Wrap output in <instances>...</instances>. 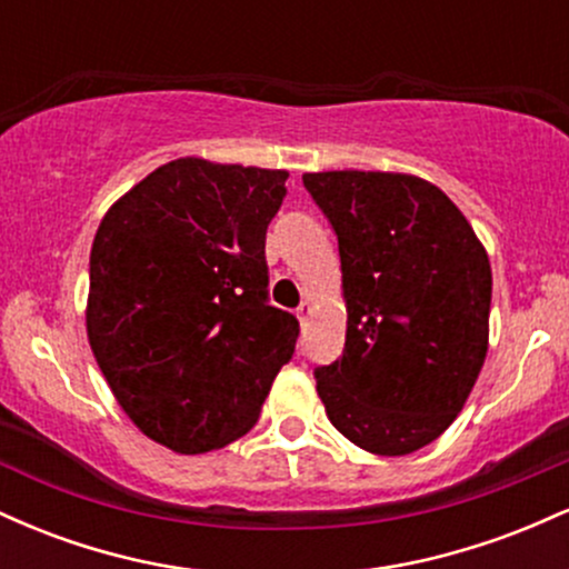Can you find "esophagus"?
Returning <instances> with one entry per match:
<instances>
[{
	"label": "esophagus",
	"mask_w": 569,
	"mask_h": 569,
	"mask_svg": "<svg viewBox=\"0 0 569 569\" xmlns=\"http://www.w3.org/2000/svg\"><path fill=\"white\" fill-rule=\"evenodd\" d=\"M297 318H299V323H307V321H310V318H312V305L310 302H302V305H299L297 307Z\"/></svg>",
	"instance_id": "obj_1"
}]
</instances>
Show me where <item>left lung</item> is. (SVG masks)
I'll list each match as a JSON object with an SVG mask.
<instances>
[{
  "instance_id": "1",
  "label": "left lung",
  "mask_w": 569,
  "mask_h": 569,
  "mask_svg": "<svg viewBox=\"0 0 569 569\" xmlns=\"http://www.w3.org/2000/svg\"><path fill=\"white\" fill-rule=\"evenodd\" d=\"M339 240L345 350L316 369L326 415L371 455L428 447L471 396L489 348L492 267L439 187L411 173L302 176Z\"/></svg>"
}]
</instances>
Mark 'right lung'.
<instances>
[{"label":"right lung","mask_w":569,"mask_h":569,"mask_svg":"<svg viewBox=\"0 0 569 569\" xmlns=\"http://www.w3.org/2000/svg\"><path fill=\"white\" fill-rule=\"evenodd\" d=\"M289 171L179 158L112 202L90 248L84 329L147 439L179 455L257 426L299 323L267 305V224Z\"/></svg>","instance_id":"right-lung-1"}]
</instances>
